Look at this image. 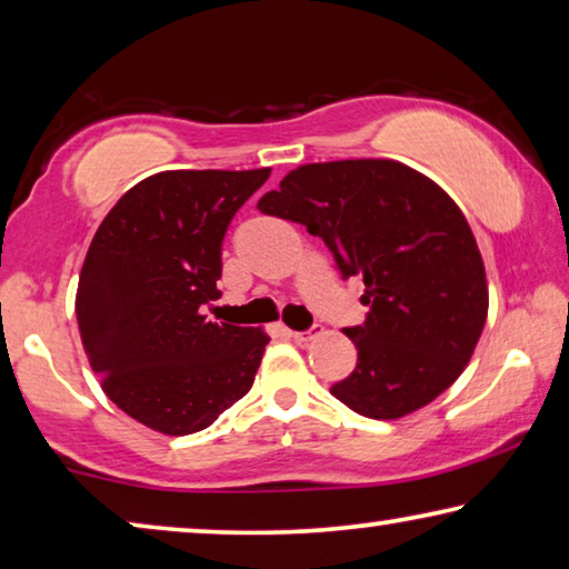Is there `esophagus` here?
<instances>
[{
  "label": "esophagus",
  "instance_id": "esophagus-1",
  "mask_svg": "<svg viewBox=\"0 0 569 569\" xmlns=\"http://www.w3.org/2000/svg\"><path fill=\"white\" fill-rule=\"evenodd\" d=\"M319 331H321V327H311L306 331H291V337H293V341H299V345H309V341L319 337Z\"/></svg>",
  "mask_w": 569,
  "mask_h": 569
}]
</instances>
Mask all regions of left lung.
Wrapping results in <instances>:
<instances>
[{
	"label": "left lung",
	"instance_id": "8db88e82",
	"mask_svg": "<svg viewBox=\"0 0 569 569\" xmlns=\"http://www.w3.org/2000/svg\"><path fill=\"white\" fill-rule=\"evenodd\" d=\"M258 210L306 224L341 276L365 281L357 367L331 395L365 418L398 420L453 385L479 345L489 283L461 207L402 161L345 159L288 171Z\"/></svg>",
	"mask_w": 569,
	"mask_h": 569
}]
</instances>
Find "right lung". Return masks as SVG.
I'll use <instances>...</instances> for the list:
<instances>
[{
    "label": "right lung",
    "mask_w": 569,
    "mask_h": 569,
    "mask_svg": "<svg viewBox=\"0 0 569 569\" xmlns=\"http://www.w3.org/2000/svg\"><path fill=\"white\" fill-rule=\"evenodd\" d=\"M270 169H171L133 184L96 230L76 317L113 405L164 436L212 426L248 395L270 341L210 321L224 230Z\"/></svg>",
    "instance_id": "right-lung-1"
}]
</instances>
